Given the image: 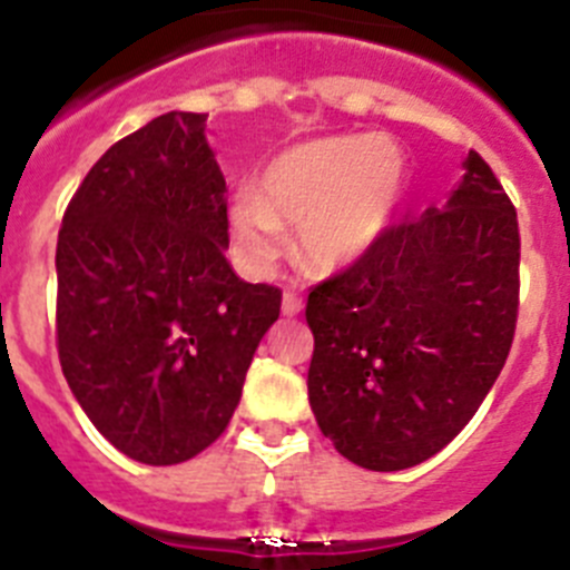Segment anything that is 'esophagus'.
<instances>
[{
    "mask_svg": "<svg viewBox=\"0 0 570 570\" xmlns=\"http://www.w3.org/2000/svg\"><path fill=\"white\" fill-rule=\"evenodd\" d=\"M302 311V294L299 291L288 288L282 294V314L285 316H296Z\"/></svg>",
    "mask_w": 570,
    "mask_h": 570,
    "instance_id": "1",
    "label": "esophagus"
}]
</instances>
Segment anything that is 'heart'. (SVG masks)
Instances as JSON below:
<instances>
[{"label": "heart", "mask_w": 570, "mask_h": 570, "mask_svg": "<svg viewBox=\"0 0 570 570\" xmlns=\"http://www.w3.org/2000/svg\"><path fill=\"white\" fill-rule=\"evenodd\" d=\"M405 188V156L387 139L325 136L282 150L262 174V194L239 190L230 225L242 259L268 268L285 248L282 219L299 225L311 268L340 271L387 228Z\"/></svg>", "instance_id": "b5f03b06"}]
</instances>
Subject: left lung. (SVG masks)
<instances>
[{
    "instance_id": "1",
    "label": "left lung",
    "mask_w": 570,
    "mask_h": 570,
    "mask_svg": "<svg viewBox=\"0 0 570 570\" xmlns=\"http://www.w3.org/2000/svg\"><path fill=\"white\" fill-rule=\"evenodd\" d=\"M442 210L402 219L308 294V400L367 471L420 465L471 422L520 314V223L480 154Z\"/></svg>"
}]
</instances>
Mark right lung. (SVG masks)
Masks as SVG:
<instances>
[{"label": "right lung", "instance_id": "obj_1", "mask_svg": "<svg viewBox=\"0 0 570 570\" xmlns=\"http://www.w3.org/2000/svg\"><path fill=\"white\" fill-rule=\"evenodd\" d=\"M205 122L170 110L110 145L59 228V365L99 434L145 465L223 436L279 320L282 291L225 259V176Z\"/></svg>", "mask_w": 570, "mask_h": 570}]
</instances>
